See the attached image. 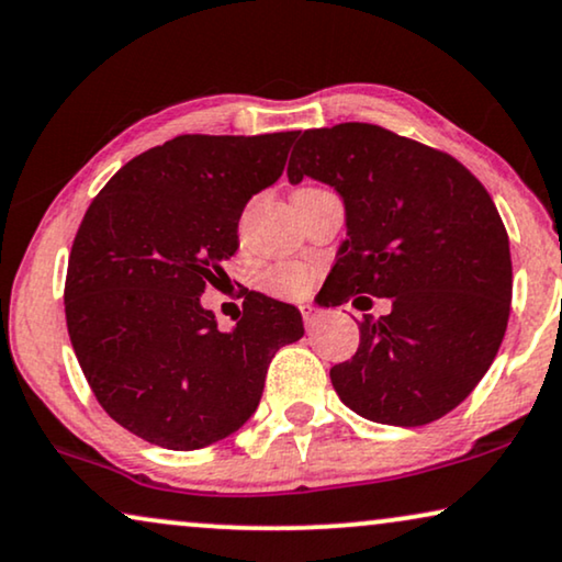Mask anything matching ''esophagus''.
I'll return each mask as SVG.
<instances>
[{
	"instance_id": "esophagus-1",
	"label": "esophagus",
	"mask_w": 562,
	"mask_h": 562,
	"mask_svg": "<svg viewBox=\"0 0 562 562\" xmlns=\"http://www.w3.org/2000/svg\"><path fill=\"white\" fill-rule=\"evenodd\" d=\"M301 313H303V324L305 328H313L321 321V311L316 308V305H301Z\"/></svg>"
}]
</instances>
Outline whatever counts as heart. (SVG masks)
Masks as SVG:
<instances>
[{"mask_svg":"<svg viewBox=\"0 0 562 562\" xmlns=\"http://www.w3.org/2000/svg\"><path fill=\"white\" fill-rule=\"evenodd\" d=\"M313 285V272L301 265L277 267L267 277V288L282 297H303Z\"/></svg>","mask_w":562,"mask_h":562,"instance_id":"1","label":"heart"}]
</instances>
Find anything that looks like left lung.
I'll return each mask as SVG.
<instances>
[{
	"instance_id": "8db88e82",
	"label": "left lung",
	"mask_w": 562,
	"mask_h": 562,
	"mask_svg": "<svg viewBox=\"0 0 562 562\" xmlns=\"http://www.w3.org/2000/svg\"><path fill=\"white\" fill-rule=\"evenodd\" d=\"M295 138L290 182L334 187L347 215L328 303L391 297L387 316L359 324L355 357L331 368L334 391L370 422H437L473 393L506 334L512 251L496 205L450 154L380 125Z\"/></svg>"
}]
</instances>
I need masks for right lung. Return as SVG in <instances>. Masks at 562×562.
Wrapping results in <instances>:
<instances>
[{
	"instance_id": "1",
	"label": "right lung",
	"mask_w": 562,
	"mask_h": 562,
	"mask_svg": "<svg viewBox=\"0 0 562 562\" xmlns=\"http://www.w3.org/2000/svg\"><path fill=\"white\" fill-rule=\"evenodd\" d=\"M293 140L177 136L125 164L81 221L64 290L71 347L100 406L146 442L184 452L241 429L274 351L303 336L301 311L261 293L231 331L200 303Z\"/></svg>"
}]
</instances>
